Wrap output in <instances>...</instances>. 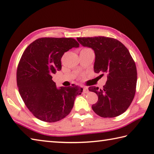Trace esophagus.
<instances>
[{"mask_svg": "<svg viewBox=\"0 0 154 154\" xmlns=\"http://www.w3.org/2000/svg\"><path fill=\"white\" fill-rule=\"evenodd\" d=\"M88 92H89V90H88V88H86V87H84V88H83V93L87 94V93H88Z\"/></svg>", "mask_w": 154, "mask_h": 154, "instance_id": "1", "label": "esophagus"}]
</instances>
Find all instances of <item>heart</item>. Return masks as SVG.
Segmentation results:
<instances>
[{
  "label": "heart",
  "instance_id": "heart-1",
  "mask_svg": "<svg viewBox=\"0 0 154 154\" xmlns=\"http://www.w3.org/2000/svg\"><path fill=\"white\" fill-rule=\"evenodd\" d=\"M84 49H87V48H84Z\"/></svg>",
  "mask_w": 154,
  "mask_h": 154
}]
</instances>
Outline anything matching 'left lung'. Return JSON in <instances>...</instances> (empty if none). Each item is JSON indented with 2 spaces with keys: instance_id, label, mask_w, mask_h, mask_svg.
<instances>
[{
  "instance_id": "8db88e82",
  "label": "left lung",
  "mask_w": 154,
  "mask_h": 154,
  "mask_svg": "<svg viewBox=\"0 0 154 154\" xmlns=\"http://www.w3.org/2000/svg\"><path fill=\"white\" fill-rule=\"evenodd\" d=\"M77 39L83 46L94 50V72L101 74L100 76L107 75V82L102 88H89L98 96L92 109L104 118L121 115L129 107L136 91L137 72L129 51L114 38L97 36Z\"/></svg>"
}]
</instances>
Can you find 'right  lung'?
<instances>
[{
  "instance_id": "add662e5",
  "label": "right lung",
  "mask_w": 154,
  "mask_h": 154,
  "mask_svg": "<svg viewBox=\"0 0 154 154\" xmlns=\"http://www.w3.org/2000/svg\"><path fill=\"white\" fill-rule=\"evenodd\" d=\"M79 44L71 38H42L25 50L17 70V83L25 104L36 118L60 121L71 112L83 89L72 85L57 88L52 75L60 71L65 52Z\"/></svg>"
}]
</instances>
